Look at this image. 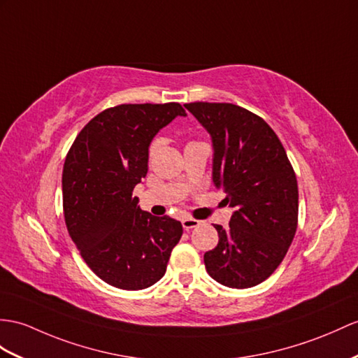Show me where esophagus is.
Here are the masks:
<instances>
[{
	"label": "esophagus",
	"instance_id": "esophagus-1",
	"mask_svg": "<svg viewBox=\"0 0 358 358\" xmlns=\"http://www.w3.org/2000/svg\"><path fill=\"white\" fill-rule=\"evenodd\" d=\"M200 224V222L199 220H196V219H184L182 220V226H184V229H187V231H189V229H193V228H197V226Z\"/></svg>",
	"mask_w": 358,
	"mask_h": 358
}]
</instances>
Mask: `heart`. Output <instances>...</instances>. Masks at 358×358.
<instances>
[{
  "label": "heart",
  "mask_w": 358,
  "mask_h": 358,
  "mask_svg": "<svg viewBox=\"0 0 358 358\" xmlns=\"http://www.w3.org/2000/svg\"><path fill=\"white\" fill-rule=\"evenodd\" d=\"M158 149H159V141H155L150 147V156H153L156 152H158Z\"/></svg>",
  "instance_id": "heart-1"
}]
</instances>
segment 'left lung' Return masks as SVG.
I'll return each mask as SVG.
<instances>
[{"label":"left lung","instance_id":"left-lung-1","mask_svg":"<svg viewBox=\"0 0 358 358\" xmlns=\"http://www.w3.org/2000/svg\"><path fill=\"white\" fill-rule=\"evenodd\" d=\"M211 136L213 182L234 211L214 224L219 245L203 255L209 276L249 289L272 275L298 226V182L280 138L263 118L231 103H189Z\"/></svg>","mask_w":358,"mask_h":358}]
</instances>
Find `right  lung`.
Returning a JSON list of instances; mask_svg holds the SVG:
<instances>
[{"instance_id":"1","label":"right lung","mask_w":358,"mask_h":358,"mask_svg":"<svg viewBox=\"0 0 358 358\" xmlns=\"http://www.w3.org/2000/svg\"><path fill=\"white\" fill-rule=\"evenodd\" d=\"M187 113L179 103L120 104L77 135L64 165V211L85 263L104 282L143 290L167 270L180 222L143 211L134 188L149 170L156 134Z\"/></svg>"}]
</instances>
